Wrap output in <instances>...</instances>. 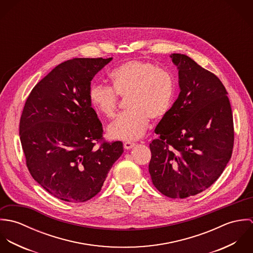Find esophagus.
<instances>
[{
  "instance_id": "34e87169",
  "label": "esophagus",
  "mask_w": 253,
  "mask_h": 253,
  "mask_svg": "<svg viewBox=\"0 0 253 253\" xmlns=\"http://www.w3.org/2000/svg\"><path fill=\"white\" fill-rule=\"evenodd\" d=\"M134 146H135V143H133V142H125L124 143V147H125L126 150H129Z\"/></svg>"
}]
</instances>
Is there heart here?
Wrapping results in <instances>:
<instances>
[{
  "instance_id": "heart-1",
  "label": "heart",
  "mask_w": 253,
  "mask_h": 253,
  "mask_svg": "<svg viewBox=\"0 0 253 253\" xmlns=\"http://www.w3.org/2000/svg\"><path fill=\"white\" fill-rule=\"evenodd\" d=\"M112 87L92 84L89 102L107 118L115 117L119 96L127 97L130 111L121 115L108 126V134L115 139L133 141L144 135L150 119H163L173 103L175 83L173 77L151 62L126 61L110 73Z\"/></svg>"
}]
</instances>
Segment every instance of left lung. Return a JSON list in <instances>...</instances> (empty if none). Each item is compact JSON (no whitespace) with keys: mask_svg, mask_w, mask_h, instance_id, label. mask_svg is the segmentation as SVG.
Wrapping results in <instances>:
<instances>
[{"mask_svg":"<svg viewBox=\"0 0 253 253\" xmlns=\"http://www.w3.org/2000/svg\"><path fill=\"white\" fill-rule=\"evenodd\" d=\"M169 56L180 93L155 129L149 172L162 194L184 199L211 187L225 169L233 152V115L214 74L185 54Z\"/></svg>","mask_w":253,"mask_h":253,"instance_id":"left-lung-1","label":"left lung"}]
</instances>
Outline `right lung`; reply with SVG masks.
Returning a JSON list of instances; mask_svg holds the SVG:
<instances>
[{"mask_svg": "<svg viewBox=\"0 0 253 253\" xmlns=\"http://www.w3.org/2000/svg\"><path fill=\"white\" fill-rule=\"evenodd\" d=\"M113 58H73L57 65L29 94L19 136L32 177L50 195L83 203L98 194L121 141L102 140V124L89 102L93 77Z\"/></svg>", "mask_w": 253, "mask_h": 253, "instance_id": "1", "label": "right lung"}]
</instances>
